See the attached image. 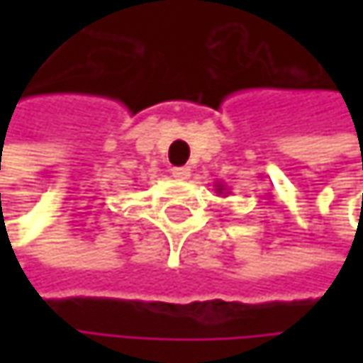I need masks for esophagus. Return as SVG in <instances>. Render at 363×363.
Returning <instances> with one entry per match:
<instances>
[{"label": "esophagus", "mask_w": 363, "mask_h": 363, "mask_svg": "<svg viewBox=\"0 0 363 363\" xmlns=\"http://www.w3.org/2000/svg\"><path fill=\"white\" fill-rule=\"evenodd\" d=\"M172 177L179 179V181H186L191 177V168L189 166H182V168H172Z\"/></svg>", "instance_id": "34e87169"}]
</instances>
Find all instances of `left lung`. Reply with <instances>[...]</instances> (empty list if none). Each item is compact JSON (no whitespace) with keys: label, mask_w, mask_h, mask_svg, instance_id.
<instances>
[{"label":"left lung","mask_w":363,"mask_h":363,"mask_svg":"<svg viewBox=\"0 0 363 363\" xmlns=\"http://www.w3.org/2000/svg\"><path fill=\"white\" fill-rule=\"evenodd\" d=\"M214 186H216V189H214V191H216V193H218V195H223V197H225V195H227V193H229V191H227V184H223V182H216V184H214Z\"/></svg>","instance_id":"left-lung-1"}]
</instances>
